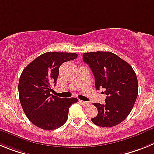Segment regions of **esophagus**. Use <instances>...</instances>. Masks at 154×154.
<instances>
[{
    "label": "esophagus",
    "instance_id": "esophagus-1",
    "mask_svg": "<svg viewBox=\"0 0 154 154\" xmlns=\"http://www.w3.org/2000/svg\"><path fill=\"white\" fill-rule=\"evenodd\" d=\"M80 103L83 105L84 106H87L90 105L89 102H86V101H83V100H80Z\"/></svg>",
    "mask_w": 154,
    "mask_h": 154
}]
</instances>
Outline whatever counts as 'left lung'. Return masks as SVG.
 <instances>
[{
    "instance_id": "8db88e82",
    "label": "left lung",
    "mask_w": 154,
    "mask_h": 154,
    "mask_svg": "<svg viewBox=\"0 0 154 154\" xmlns=\"http://www.w3.org/2000/svg\"><path fill=\"white\" fill-rule=\"evenodd\" d=\"M95 77L97 90L104 88V104L94 103L98 113L91 119L95 125L111 127L124 121L132 110L138 94V81L132 67L111 52L83 54Z\"/></svg>"
}]
</instances>
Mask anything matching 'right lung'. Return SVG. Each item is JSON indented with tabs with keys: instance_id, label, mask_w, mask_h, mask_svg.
<instances>
[{
	"instance_id": "obj_1",
	"label": "right lung",
	"mask_w": 154,
	"mask_h": 154,
	"mask_svg": "<svg viewBox=\"0 0 154 154\" xmlns=\"http://www.w3.org/2000/svg\"><path fill=\"white\" fill-rule=\"evenodd\" d=\"M77 57L75 53L47 52L23 69L19 80V99L28 120L37 127L51 131L67 121L69 107L77 99L54 96L51 87L56 84L60 65Z\"/></svg>"
}]
</instances>
